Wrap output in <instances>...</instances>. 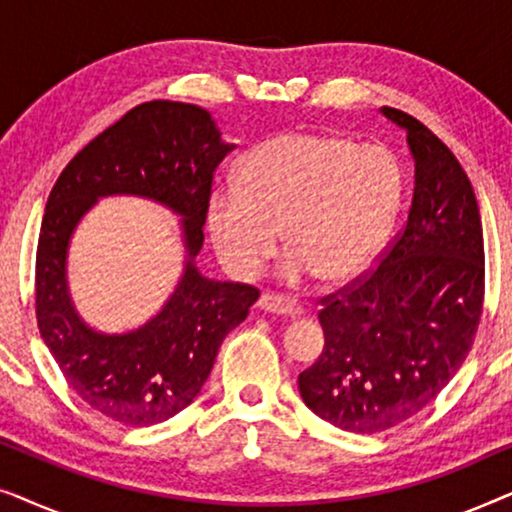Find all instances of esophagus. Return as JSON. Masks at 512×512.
<instances>
[{
  "label": "esophagus",
  "instance_id": "obj_1",
  "mask_svg": "<svg viewBox=\"0 0 512 512\" xmlns=\"http://www.w3.org/2000/svg\"><path fill=\"white\" fill-rule=\"evenodd\" d=\"M258 307L272 314H284V317H296V314H300L298 303L286 300L282 296H272V293H263V296L258 298Z\"/></svg>",
  "mask_w": 512,
  "mask_h": 512
}]
</instances>
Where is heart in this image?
<instances>
[{
  "label": "heart",
  "mask_w": 512,
  "mask_h": 512,
  "mask_svg": "<svg viewBox=\"0 0 512 512\" xmlns=\"http://www.w3.org/2000/svg\"><path fill=\"white\" fill-rule=\"evenodd\" d=\"M401 200V170L380 146L286 132L240 160L237 184L214 188L207 221L223 265L237 277L261 275L284 230L286 282L317 275L345 284L380 258Z\"/></svg>",
  "instance_id": "1"
}]
</instances>
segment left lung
<instances>
[{"mask_svg": "<svg viewBox=\"0 0 512 512\" xmlns=\"http://www.w3.org/2000/svg\"><path fill=\"white\" fill-rule=\"evenodd\" d=\"M415 160L408 223L368 277L321 298L326 345L298 375L307 408L352 433L405 422L471 352L485 300L478 200L454 153L417 118L382 107Z\"/></svg>", "mask_w": 512, "mask_h": 512, "instance_id": "left-lung-1", "label": "left lung"}]
</instances>
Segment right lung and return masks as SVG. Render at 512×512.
I'll list each match as a JSON object with an SVG mask.
<instances>
[{"mask_svg": "<svg viewBox=\"0 0 512 512\" xmlns=\"http://www.w3.org/2000/svg\"><path fill=\"white\" fill-rule=\"evenodd\" d=\"M233 149L198 104L144 102L83 146L48 195L37 247L39 333L69 387L114 422L151 426L191 405L223 338L258 300L254 286L216 282L195 268L214 172ZM107 194L160 201L182 216L185 233L178 289L156 318L128 334L90 329L66 286L68 240Z\"/></svg>", "mask_w": 512, "mask_h": 512, "instance_id": "obj_1", "label": "right lung"}]
</instances>
